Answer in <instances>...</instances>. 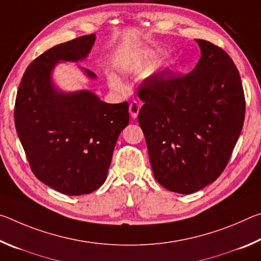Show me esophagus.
I'll use <instances>...</instances> for the list:
<instances>
[{
  "mask_svg": "<svg viewBox=\"0 0 261 261\" xmlns=\"http://www.w3.org/2000/svg\"><path fill=\"white\" fill-rule=\"evenodd\" d=\"M139 109H140V107H139V105L136 102H132V103H130V106H129V112H130V115H131V117L132 118H137V116H138V113H139Z\"/></svg>",
  "mask_w": 261,
  "mask_h": 261,
  "instance_id": "1",
  "label": "esophagus"
}]
</instances>
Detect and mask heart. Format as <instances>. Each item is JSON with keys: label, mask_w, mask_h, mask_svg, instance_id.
<instances>
[{"label": "heart", "mask_w": 261, "mask_h": 261, "mask_svg": "<svg viewBox=\"0 0 261 261\" xmlns=\"http://www.w3.org/2000/svg\"><path fill=\"white\" fill-rule=\"evenodd\" d=\"M108 83H109L110 86L115 88V90H120V88H122V86H123L120 77H118L117 74L114 73V72L108 73Z\"/></svg>", "instance_id": "obj_1"}]
</instances>
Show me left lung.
<instances>
[{
    "label": "left lung",
    "instance_id": "8db88e82",
    "mask_svg": "<svg viewBox=\"0 0 261 261\" xmlns=\"http://www.w3.org/2000/svg\"><path fill=\"white\" fill-rule=\"evenodd\" d=\"M201 57L184 76L161 71L141 83L138 122L154 177L169 191L190 194L222 174L241 135L245 98L240 72L226 51L196 39Z\"/></svg>",
    "mask_w": 261,
    "mask_h": 261
}]
</instances>
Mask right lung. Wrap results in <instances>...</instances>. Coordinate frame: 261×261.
<instances>
[{
  "mask_svg": "<svg viewBox=\"0 0 261 261\" xmlns=\"http://www.w3.org/2000/svg\"><path fill=\"white\" fill-rule=\"evenodd\" d=\"M94 41L95 34L83 35L48 49L29 65L17 92L15 125L31 169L68 196L91 193L105 183L115 144L129 124L127 102H103L87 90L67 93L53 83L57 63L85 60Z\"/></svg>",
  "mask_w": 261,
  "mask_h": 261,
  "instance_id": "1",
  "label": "right lung"
}]
</instances>
